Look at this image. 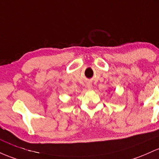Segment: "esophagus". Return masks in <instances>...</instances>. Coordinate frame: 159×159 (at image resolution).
<instances>
[{"label": "esophagus", "mask_w": 159, "mask_h": 159, "mask_svg": "<svg viewBox=\"0 0 159 159\" xmlns=\"http://www.w3.org/2000/svg\"><path fill=\"white\" fill-rule=\"evenodd\" d=\"M86 88L88 89H92V83H89H89H86Z\"/></svg>", "instance_id": "esophagus-1"}]
</instances>
